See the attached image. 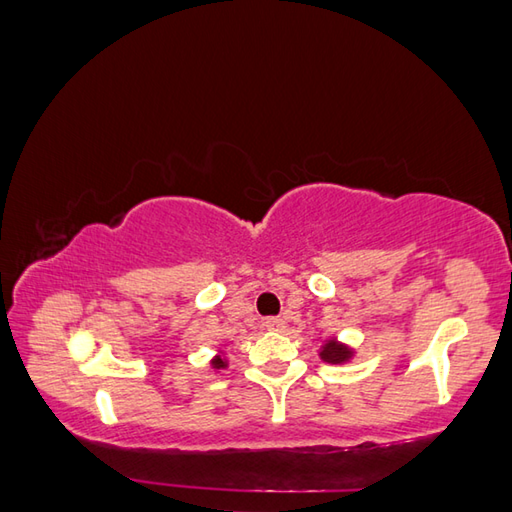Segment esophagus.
Here are the masks:
<instances>
[{"instance_id":"obj_1","label":"esophagus","mask_w":512,"mask_h":512,"mask_svg":"<svg viewBox=\"0 0 512 512\" xmlns=\"http://www.w3.org/2000/svg\"><path fill=\"white\" fill-rule=\"evenodd\" d=\"M264 328L266 330H282L284 328V319L282 317H266L264 319Z\"/></svg>"}]
</instances>
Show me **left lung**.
Here are the masks:
<instances>
[{
    "label": "left lung",
    "mask_w": 512,
    "mask_h": 512,
    "mask_svg": "<svg viewBox=\"0 0 512 512\" xmlns=\"http://www.w3.org/2000/svg\"><path fill=\"white\" fill-rule=\"evenodd\" d=\"M319 357L324 359L328 364H344L353 357V350H350L346 344H339L335 339H328V342L322 346V353Z\"/></svg>",
    "instance_id": "8db88e82"
}]
</instances>
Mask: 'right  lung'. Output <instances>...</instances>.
Masks as SVG:
<instances>
[{
    "label": "right lung",
    "instance_id": "1",
    "mask_svg": "<svg viewBox=\"0 0 512 512\" xmlns=\"http://www.w3.org/2000/svg\"><path fill=\"white\" fill-rule=\"evenodd\" d=\"M210 364H213V368H217V370H219V368H226V359H224L222 355H217Z\"/></svg>",
    "mask_w": 512,
    "mask_h": 512
}]
</instances>
